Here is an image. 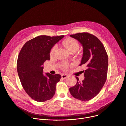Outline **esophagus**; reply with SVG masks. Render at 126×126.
Instances as JSON below:
<instances>
[{"label":"esophagus","mask_w":126,"mask_h":126,"mask_svg":"<svg viewBox=\"0 0 126 126\" xmlns=\"http://www.w3.org/2000/svg\"><path fill=\"white\" fill-rule=\"evenodd\" d=\"M68 77V75L67 74H63L62 75V77L63 79H65V78H66V77Z\"/></svg>","instance_id":"1"}]
</instances>
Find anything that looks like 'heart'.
Segmentation results:
<instances>
[{
    "label": "heart",
    "instance_id": "b5f03b06",
    "mask_svg": "<svg viewBox=\"0 0 126 126\" xmlns=\"http://www.w3.org/2000/svg\"><path fill=\"white\" fill-rule=\"evenodd\" d=\"M63 44L66 49H68V50L69 52H71L73 50H77L79 48V44L78 42L74 39L72 38H68L67 39H66L64 41ZM57 45H54L52 48L50 50V56H53L54 55L55 51L57 49ZM69 65L68 64H63L62 65V67L64 69H68L69 67Z\"/></svg>",
    "mask_w": 126,
    "mask_h": 126
}]
</instances>
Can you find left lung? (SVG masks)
<instances>
[{"instance_id": "left-lung-1", "label": "left lung", "mask_w": 126, "mask_h": 126, "mask_svg": "<svg viewBox=\"0 0 126 126\" xmlns=\"http://www.w3.org/2000/svg\"><path fill=\"white\" fill-rule=\"evenodd\" d=\"M83 46V54L79 65L85 64L86 70L84 73V79L77 82L69 91L74 98L87 101L95 97L104 86L107 76L108 55L104 45L95 35L81 32L71 34Z\"/></svg>"}]
</instances>
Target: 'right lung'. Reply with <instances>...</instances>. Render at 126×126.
<instances>
[{
	"mask_svg": "<svg viewBox=\"0 0 126 126\" xmlns=\"http://www.w3.org/2000/svg\"><path fill=\"white\" fill-rule=\"evenodd\" d=\"M64 35H39L26 42L18 55L17 68L23 88L32 99L39 102L52 98L56 84L60 81V74L43 73V64L50 60V51Z\"/></svg>",
	"mask_w": 126,
	"mask_h": 126,
	"instance_id": "1",
	"label": "right lung"
}]
</instances>
